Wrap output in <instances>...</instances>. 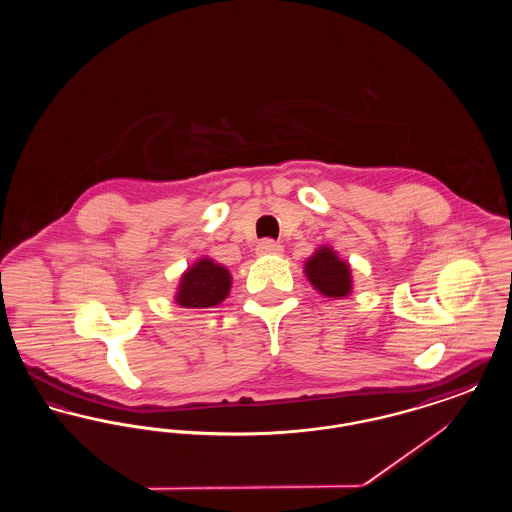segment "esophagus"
I'll list each match as a JSON object with an SVG mask.
<instances>
[{
    "label": "esophagus",
    "mask_w": 512,
    "mask_h": 512,
    "mask_svg": "<svg viewBox=\"0 0 512 512\" xmlns=\"http://www.w3.org/2000/svg\"><path fill=\"white\" fill-rule=\"evenodd\" d=\"M257 253L259 255H280L282 253V245L274 240H263L257 245Z\"/></svg>",
    "instance_id": "obj_1"
}]
</instances>
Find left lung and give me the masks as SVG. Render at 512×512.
Here are the masks:
<instances>
[{
  "label": "left lung",
  "instance_id": "8db88e82",
  "mask_svg": "<svg viewBox=\"0 0 512 512\" xmlns=\"http://www.w3.org/2000/svg\"><path fill=\"white\" fill-rule=\"evenodd\" d=\"M305 274L326 297H345L351 292V270L330 247H322L307 261Z\"/></svg>",
  "mask_w": 512,
  "mask_h": 512
}]
</instances>
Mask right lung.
<instances>
[{"instance_id":"add662e5","label":"right lung","mask_w":512,"mask_h":512,"mask_svg":"<svg viewBox=\"0 0 512 512\" xmlns=\"http://www.w3.org/2000/svg\"><path fill=\"white\" fill-rule=\"evenodd\" d=\"M230 292V272L211 259H201L182 276L176 301L188 309L215 307Z\"/></svg>"}]
</instances>
